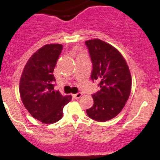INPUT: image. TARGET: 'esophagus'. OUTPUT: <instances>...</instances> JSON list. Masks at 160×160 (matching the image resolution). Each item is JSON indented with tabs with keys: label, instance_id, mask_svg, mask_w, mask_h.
I'll return each mask as SVG.
<instances>
[{
	"label": "esophagus",
	"instance_id": "34e87169",
	"mask_svg": "<svg viewBox=\"0 0 160 160\" xmlns=\"http://www.w3.org/2000/svg\"><path fill=\"white\" fill-rule=\"evenodd\" d=\"M81 96H82V93H80V92H79V93H75V94L72 95V97H73L75 99H79V98H80Z\"/></svg>",
	"mask_w": 160,
	"mask_h": 160
}]
</instances>
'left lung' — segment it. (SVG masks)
<instances>
[{"instance_id": "left-lung-1", "label": "left lung", "mask_w": 160, "mask_h": 160, "mask_svg": "<svg viewBox=\"0 0 160 160\" xmlns=\"http://www.w3.org/2000/svg\"><path fill=\"white\" fill-rule=\"evenodd\" d=\"M92 62L90 78L101 90L92 94L93 105L87 110L91 119L104 122L117 116L131 93L132 77L126 61L110 44L100 39L85 42Z\"/></svg>"}]
</instances>
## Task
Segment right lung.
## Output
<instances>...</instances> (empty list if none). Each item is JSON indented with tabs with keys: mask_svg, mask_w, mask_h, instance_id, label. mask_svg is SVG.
Here are the masks:
<instances>
[{
	"mask_svg": "<svg viewBox=\"0 0 160 160\" xmlns=\"http://www.w3.org/2000/svg\"><path fill=\"white\" fill-rule=\"evenodd\" d=\"M62 50L60 44L46 45L27 62L20 80L19 90L25 108L31 115L45 124L60 120L62 108L72 99L55 90L53 71Z\"/></svg>",
	"mask_w": 160,
	"mask_h": 160,
	"instance_id": "obj_1",
	"label": "right lung"
}]
</instances>
